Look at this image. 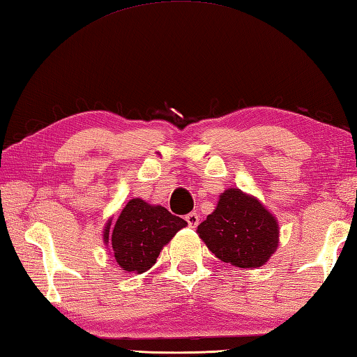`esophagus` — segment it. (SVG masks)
<instances>
[{
	"label": "esophagus",
	"instance_id": "34e87169",
	"mask_svg": "<svg viewBox=\"0 0 357 357\" xmlns=\"http://www.w3.org/2000/svg\"><path fill=\"white\" fill-rule=\"evenodd\" d=\"M185 220L191 228H196L199 225V214L197 213H190L185 216Z\"/></svg>",
	"mask_w": 357,
	"mask_h": 357
}]
</instances>
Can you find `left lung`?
Instances as JSON below:
<instances>
[{
  "mask_svg": "<svg viewBox=\"0 0 357 357\" xmlns=\"http://www.w3.org/2000/svg\"><path fill=\"white\" fill-rule=\"evenodd\" d=\"M199 236L216 257L241 268L259 267L278 245V224L259 202L239 190L222 194Z\"/></svg>",
  "mask_w": 357,
  "mask_h": 357,
  "instance_id": "8db88e82",
  "label": "left lung"
}]
</instances>
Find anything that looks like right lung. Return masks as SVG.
I'll list each match as a JSON object with an SVG mask.
<instances>
[{
    "label": "right lung",
    "instance_id": "obj_1",
    "mask_svg": "<svg viewBox=\"0 0 357 357\" xmlns=\"http://www.w3.org/2000/svg\"><path fill=\"white\" fill-rule=\"evenodd\" d=\"M183 227L186 220L174 216L165 206L132 199L121 211L112 233L107 225L104 236L105 242L110 241L123 271L143 273L155 264L161 248Z\"/></svg>",
    "mask_w": 357,
    "mask_h": 357
}]
</instances>
